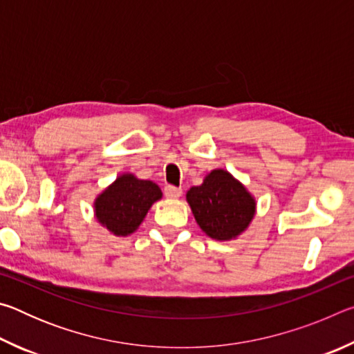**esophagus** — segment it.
<instances>
[{"label":"esophagus","mask_w":354,"mask_h":354,"mask_svg":"<svg viewBox=\"0 0 354 354\" xmlns=\"http://www.w3.org/2000/svg\"><path fill=\"white\" fill-rule=\"evenodd\" d=\"M164 194H165V196H169V198H179V196H181V194H183V189L167 184L164 187Z\"/></svg>","instance_id":"1"}]
</instances>
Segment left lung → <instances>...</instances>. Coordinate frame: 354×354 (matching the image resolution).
<instances>
[{"label": "left lung", "mask_w": 354, "mask_h": 354, "mask_svg": "<svg viewBox=\"0 0 354 354\" xmlns=\"http://www.w3.org/2000/svg\"><path fill=\"white\" fill-rule=\"evenodd\" d=\"M196 223L209 237L230 241L247 230L256 203L247 189L225 170H214L187 192Z\"/></svg>", "instance_id": "obj_1"}]
</instances>
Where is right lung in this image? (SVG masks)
<instances>
[{
    "instance_id": "obj_1",
    "label": "right lung",
    "mask_w": 354,
    "mask_h": 354,
    "mask_svg": "<svg viewBox=\"0 0 354 354\" xmlns=\"http://www.w3.org/2000/svg\"><path fill=\"white\" fill-rule=\"evenodd\" d=\"M160 196L162 192L154 183L123 175L98 196L95 214L113 234L128 236L139 227L148 209Z\"/></svg>"
}]
</instances>
